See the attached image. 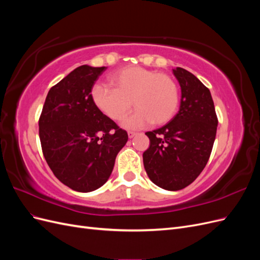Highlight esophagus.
Wrapping results in <instances>:
<instances>
[{"instance_id":"obj_1","label":"esophagus","mask_w":260,"mask_h":260,"mask_svg":"<svg viewBox=\"0 0 260 260\" xmlns=\"http://www.w3.org/2000/svg\"><path fill=\"white\" fill-rule=\"evenodd\" d=\"M137 136V133L136 132H133V131H129L128 132V137H129V139H132L133 137H136Z\"/></svg>"}]
</instances>
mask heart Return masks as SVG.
<instances>
[{
    "instance_id": "1",
    "label": "heart",
    "mask_w": 260,
    "mask_h": 260,
    "mask_svg": "<svg viewBox=\"0 0 260 260\" xmlns=\"http://www.w3.org/2000/svg\"><path fill=\"white\" fill-rule=\"evenodd\" d=\"M113 88L95 84L91 98L99 111L120 121L132 109L137 112L122 122L127 129H140L149 122L164 124L172 119L179 104V90L169 75L140 66H127L109 76Z\"/></svg>"
}]
</instances>
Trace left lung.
<instances>
[{"instance_id":"obj_1","label":"left lung","mask_w":260,"mask_h":260,"mask_svg":"<svg viewBox=\"0 0 260 260\" xmlns=\"http://www.w3.org/2000/svg\"><path fill=\"white\" fill-rule=\"evenodd\" d=\"M181 88L178 114L164 127L145 135L149 147L143 164L153 183L182 190L205 168L214 145L218 119L210 91L187 70L172 69Z\"/></svg>"}]
</instances>
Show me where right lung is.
Instances as JSON below:
<instances>
[{
    "mask_svg": "<svg viewBox=\"0 0 260 260\" xmlns=\"http://www.w3.org/2000/svg\"><path fill=\"white\" fill-rule=\"evenodd\" d=\"M106 67L82 65L50 89L39 119L42 152L61 183L77 192L103 185L128 133L93 104L91 91Z\"/></svg>",
    "mask_w": 260,
    "mask_h": 260,
    "instance_id": "add662e5",
    "label": "right lung"
}]
</instances>
